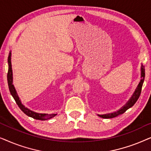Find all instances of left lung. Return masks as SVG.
<instances>
[{
    "label": "left lung",
    "mask_w": 151,
    "mask_h": 151,
    "mask_svg": "<svg viewBox=\"0 0 151 151\" xmlns=\"http://www.w3.org/2000/svg\"><path fill=\"white\" fill-rule=\"evenodd\" d=\"M140 71H141V76H140V77H141V80H140L137 88H136V89L135 90V91H134L133 94L132 95V96L131 97V98L129 99V101H128V102L126 103L123 106H122L119 110H117L113 113H106V114H98L99 117H102V118H104V119L113 118V117L118 116L119 115L123 114L126 111H127L128 109L131 108V107L133 106V105L135 104V102H137L138 98H139L140 93H141L142 87L144 81V78H145V69H144V67L142 64L141 65V69H140Z\"/></svg>",
    "instance_id": "8db88e82"
}]
</instances>
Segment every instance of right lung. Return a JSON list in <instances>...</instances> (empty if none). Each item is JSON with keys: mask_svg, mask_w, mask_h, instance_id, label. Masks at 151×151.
Here are the masks:
<instances>
[{"mask_svg": "<svg viewBox=\"0 0 151 151\" xmlns=\"http://www.w3.org/2000/svg\"><path fill=\"white\" fill-rule=\"evenodd\" d=\"M11 56L12 53L10 51L9 53V56H8V73H7V82L8 86H9V89L10 91V93L13 97L14 100H15L16 104L19 106V108L21 109V111L23 112L24 114H26L27 116L32 117V118L39 119V120H47V119H49L51 118L54 117L56 114H47V113H37L35 111L31 110V109H28L26 107L24 104H22L21 100H20V98L18 96L17 92L15 87H14L13 84V72H12V62H11Z\"/></svg>", "mask_w": 151, "mask_h": 151, "instance_id": "right-lung-1", "label": "right lung"}]
</instances>
